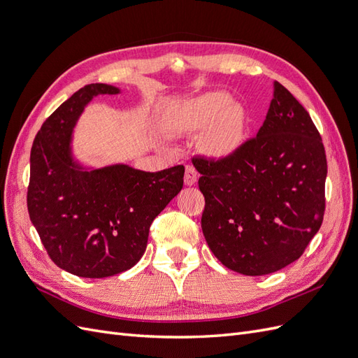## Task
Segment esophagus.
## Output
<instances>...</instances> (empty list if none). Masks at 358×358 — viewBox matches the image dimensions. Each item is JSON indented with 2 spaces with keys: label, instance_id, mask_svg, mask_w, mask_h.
I'll return each instance as SVG.
<instances>
[{
  "label": "esophagus",
  "instance_id": "esophagus-1",
  "mask_svg": "<svg viewBox=\"0 0 358 358\" xmlns=\"http://www.w3.org/2000/svg\"><path fill=\"white\" fill-rule=\"evenodd\" d=\"M183 179H185V185H194L197 182V170L194 169V166H185V178Z\"/></svg>",
  "mask_w": 358,
  "mask_h": 358
}]
</instances>
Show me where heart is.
Wrapping results in <instances>:
<instances>
[{
	"label": "heart",
	"mask_w": 358,
	"mask_h": 358,
	"mask_svg": "<svg viewBox=\"0 0 358 358\" xmlns=\"http://www.w3.org/2000/svg\"><path fill=\"white\" fill-rule=\"evenodd\" d=\"M176 125L187 133H197L204 128L201 143L206 152L225 158L243 143L246 113L241 104L231 103L229 94L208 92L180 104Z\"/></svg>",
	"instance_id": "heart-1"
}]
</instances>
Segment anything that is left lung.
I'll list each match as a JSON object with an SVG mask.
<instances>
[{"mask_svg":"<svg viewBox=\"0 0 358 358\" xmlns=\"http://www.w3.org/2000/svg\"><path fill=\"white\" fill-rule=\"evenodd\" d=\"M204 196L201 230L210 251L237 273L262 276L294 263L326 210L327 158L315 124L273 82L262 128L230 157H194Z\"/></svg>","mask_w":358,"mask_h":358,"instance_id":"1","label":"left lung"}]
</instances>
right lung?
Returning a JSON list of instances; mask_svg holds the SVG:
<instances>
[{
    "mask_svg": "<svg viewBox=\"0 0 358 358\" xmlns=\"http://www.w3.org/2000/svg\"><path fill=\"white\" fill-rule=\"evenodd\" d=\"M91 83L45 122L31 148L27 204L48 255L80 278H107L142 258L150 224L183 187L185 167L157 173L112 166L83 171L70 157L71 129L94 95L117 94Z\"/></svg>",
    "mask_w": 358,
    "mask_h": 358,
    "instance_id": "1",
    "label": "right lung"
}]
</instances>
